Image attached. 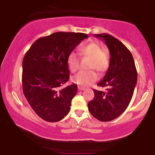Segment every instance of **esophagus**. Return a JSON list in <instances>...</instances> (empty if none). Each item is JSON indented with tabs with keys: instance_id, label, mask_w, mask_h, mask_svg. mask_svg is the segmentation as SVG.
I'll return each mask as SVG.
<instances>
[{
	"instance_id": "obj_1",
	"label": "esophagus",
	"mask_w": 155,
	"mask_h": 155,
	"mask_svg": "<svg viewBox=\"0 0 155 155\" xmlns=\"http://www.w3.org/2000/svg\"><path fill=\"white\" fill-rule=\"evenodd\" d=\"M78 89L79 91H84V90H85V88H84V87H82V86H78Z\"/></svg>"
}]
</instances>
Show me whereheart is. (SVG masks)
<instances>
[{
	"mask_svg": "<svg viewBox=\"0 0 155 155\" xmlns=\"http://www.w3.org/2000/svg\"><path fill=\"white\" fill-rule=\"evenodd\" d=\"M78 51L82 58H88V69H94L100 72L107 70L110 64V58L108 52L103 50L98 43L90 42L78 46ZM67 64L71 72H75L79 67V58L75 52H71L67 57ZM98 78L97 74L94 70L81 71L74 76L73 82L82 86H87L96 81Z\"/></svg>",
	"mask_w": 155,
	"mask_h": 155,
	"instance_id": "heart-1",
	"label": "heart"
}]
</instances>
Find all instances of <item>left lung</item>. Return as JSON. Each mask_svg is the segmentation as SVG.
<instances>
[{
  "instance_id": "8db88e82",
  "label": "left lung",
  "mask_w": 155,
  "mask_h": 155,
  "mask_svg": "<svg viewBox=\"0 0 155 155\" xmlns=\"http://www.w3.org/2000/svg\"><path fill=\"white\" fill-rule=\"evenodd\" d=\"M102 39L110 53V64L97 86L108 87L106 92L93 90L95 96L88 102L89 112L101 121L120 116L128 107L137 84V71L134 58L127 48L111 35L94 34Z\"/></svg>"
}]
</instances>
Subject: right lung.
Here are the masks:
<instances>
[{
	"label": "right lung",
	"instance_id": "add662e5",
	"mask_svg": "<svg viewBox=\"0 0 155 155\" xmlns=\"http://www.w3.org/2000/svg\"><path fill=\"white\" fill-rule=\"evenodd\" d=\"M88 37L83 33L55 32L36 40L24 57L23 93L43 120L59 121L70 111L77 85L60 89L69 78L67 57Z\"/></svg>",
	"mask_w": 155,
	"mask_h": 155
}]
</instances>
